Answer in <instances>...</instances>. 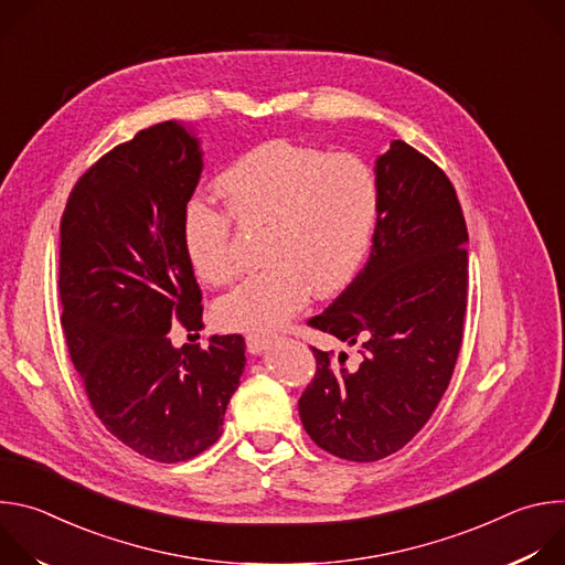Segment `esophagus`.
<instances>
[{"mask_svg":"<svg viewBox=\"0 0 565 565\" xmlns=\"http://www.w3.org/2000/svg\"><path fill=\"white\" fill-rule=\"evenodd\" d=\"M273 333H266V331H255V333H248L246 335V347L250 353H262L270 342H273Z\"/></svg>","mask_w":565,"mask_h":565,"instance_id":"1","label":"esophagus"}]
</instances>
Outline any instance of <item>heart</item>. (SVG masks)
Listing matches in <instances>:
<instances>
[{
	"mask_svg": "<svg viewBox=\"0 0 565 565\" xmlns=\"http://www.w3.org/2000/svg\"><path fill=\"white\" fill-rule=\"evenodd\" d=\"M224 210L194 196L183 210V246L207 286L236 277L234 225L262 230L266 268L221 297L223 329L275 327L310 297L340 290L364 262L380 218V185L358 153L270 140L221 172Z\"/></svg>",
	"mask_w": 565,
	"mask_h": 565,
	"instance_id": "obj_1",
	"label": "heart"
}]
</instances>
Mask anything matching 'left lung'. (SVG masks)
<instances>
[{
    "mask_svg": "<svg viewBox=\"0 0 565 565\" xmlns=\"http://www.w3.org/2000/svg\"><path fill=\"white\" fill-rule=\"evenodd\" d=\"M380 218L358 277L308 327L362 344V362L315 347L299 416L317 447L373 462L405 447L449 386L467 310V225L447 174L393 140L377 158Z\"/></svg>",
    "mask_w": 565,
    "mask_h": 565,
    "instance_id": "left-lung-1",
    "label": "left lung"
}]
</instances>
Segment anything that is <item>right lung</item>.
<instances>
[{"label":"right lung","mask_w":565,"mask_h":565,"mask_svg":"<svg viewBox=\"0 0 565 565\" xmlns=\"http://www.w3.org/2000/svg\"><path fill=\"white\" fill-rule=\"evenodd\" d=\"M199 140L168 120L116 145L77 179L60 221L62 331L92 409L122 445L181 462L221 436L246 364L241 335L174 349V321L203 329L183 246L201 179Z\"/></svg>","instance_id":"right-lung-1"}]
</instances>
